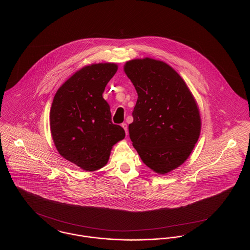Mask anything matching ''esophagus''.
<instances>
[{"label":"esophagus","mask_w":250,"mask_h":250,"mask_svg":"<svg viewBox=\"0 0 250 250\" xmlns=\"http://www.w3.org/2000/svg\"><path fill=\"white\" fill-rule=\"evenodd\" d=\"M122 127L125 129V134L127 135V134H128V126H127V125H126L125 123H124V124H122Z\"/></svg>","instance_id":"1"}]
</instances>
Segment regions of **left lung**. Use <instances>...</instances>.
Returning <instances> with one entry per match:
<instances>
[{
    "label": "left lung",
    "instance_id": "obj_1",
    "mask_svg": "<svg viewBox=\"0 0 250 250\" xmlns=\"http://www.w3.org/2000/svg\"><path fill=\"white\" fill-rule=\"evenodd\" d=\"M137 93L129 137L143 163L166 174L189 156L201 133L199 107L190 90L166 62L144 58L124 66Z\"/></svg>",
    "mask_w": 250,
    "mask_h": 250
}]
</instances>
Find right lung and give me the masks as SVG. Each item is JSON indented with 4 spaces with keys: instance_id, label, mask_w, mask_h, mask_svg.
I'll return each instance as SVG.
<instances>
[{
    "instance_id": "obj_1",
    "label": "right lung",
    "mask_w": 250,
    "mask_h": 250,
    "mask_svg": "<svg viewBox=\"0 0 250 250\" xmlns=\"http://www.w3.org/2000/svg\"><path fill=\"white\" fill-rule=\"evenodd\" d=\"M118 69L105 62L84 66L62 84L49 113L52 140L66 160L93 171L107 163L112 146L125 133L111 122L103 92Z\"/></svg>"
}]
</instances>
